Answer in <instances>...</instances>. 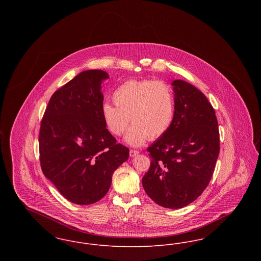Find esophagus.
<instances>
[{
	"label": "esophagus",
	"mask_w": 261,
	"mask_h": 261,
	"mask_svg": "<svg viewBox=\"0 0 261 261\" xmlns=\"http://www.w3.org/2000/svg\"><path fill=\"white\" fill-rule=\"evenodd\" d=\"M138 153H139V150H137V149H130V151H129V154L131 158L135 156Z\"/></svg>",
	"instance_id": "esophagus-1"
}]
</instances>
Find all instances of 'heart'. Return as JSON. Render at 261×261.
Listing matches in <instances>:
<instances>
[{
  "mask_svg": "<svg viewBox=\"0 0 261 261\" xmlns=\"http://www.w3.org/2000/svg\"><path fill=\"white\" fill-rule=\"evenodd\" d=\"M115 105L103 102L102 120L113 136H121L131 120L125 140L140 146L147 140L163 136L175 117V95L172 87L162 80H128L112 94Z\"/></svg>",
  "mask_w": 261,
  "mask_h": 261,
  "instance_id": "1",
  "label": "heart"
}]
</instances>
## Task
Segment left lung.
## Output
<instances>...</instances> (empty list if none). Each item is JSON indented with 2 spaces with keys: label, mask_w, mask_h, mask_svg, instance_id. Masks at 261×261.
<instances>
[{
  "label": "left lung",
  "mask_w": 261,
  "mask_h": 261,
  "mask_svg": "<svg viewBox=\"0 0 261 261\" xmlns=\"http://www.w3.org/2000/svg\"><path fill=\"white\" fill-rule=\"evenodd\" d=\"M172 86L173 123L147 149L151 161L142 183L154 202L177 210L198 199L210 184L220 139L215 112L206 97L183 80H175Z\"/></svg>",
  "instance_id": "obj_1"
}]
</instances>
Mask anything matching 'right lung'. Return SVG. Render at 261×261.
<instances>
[{"label": "right lung", "instance_id": "obj_1", "mask_svg": "<svg viewBox=\"0 0 261 261\" xmlns=\"http://www.w3.org/2000/svg\"><path fill=\"white\" fill-rule=\"evenodd\" d=\"M102 70H86L50 97L39 132L40 164L44 175L62 196L76 204L102 199L114 170L129 158L106 128Z\"/></svg>", "mask_w": 261, "mask_h": 261}]
</instances>
